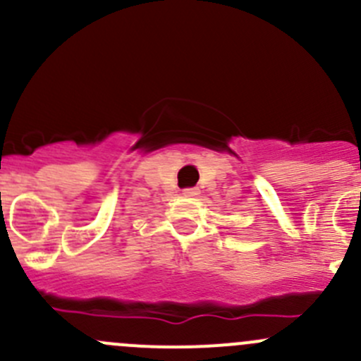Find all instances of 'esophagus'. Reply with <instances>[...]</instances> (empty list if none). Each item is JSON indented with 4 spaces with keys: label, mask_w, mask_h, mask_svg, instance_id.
<instances>
[{
    "label": "esophagus",
    "mask_w": 361,
    "mask_h": 361,
    "mask_svg": "<svg viewBox=\"0 0 361 361\" xmlns=\"http://www.w3.org/2000/svg\"><path fill=\"white\" fill-rule=\"evenodd\" d=\"M183 195L185 197H195V195H199V188H185Z\"/></svg>",
    "instance_id": "obj_1"
}]
</instances>
